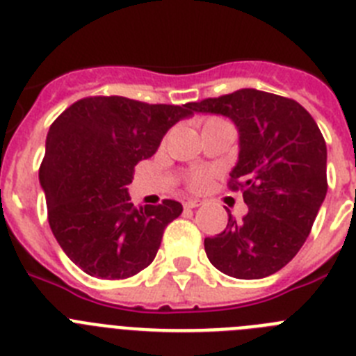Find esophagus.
I'll return each mask as SVG.
<instances>
[{
    "label": "esophagus",
    "instance_id": "1",
    "mask_svg": "<svg viewBox=\"0 0 356 356\" xmlns=\"http://www.w3.org/2000/svg\"><path fill=\"white\" fill-rule=\"evenodd\" d=\"M185 209H197V207H201V201L200 200H187L184 203Z\"/></svg>",
    "mask_w": 356,
    "mask_h": 356
}]
</instances>
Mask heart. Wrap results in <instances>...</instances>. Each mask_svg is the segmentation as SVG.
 <instances>
[{
  "instance_id": "1",
  "label": "heart",
  "mask_w": 356,
  "mask_h": 356,
  "mask_svg": "<svg viewBox=\"0 0 356 356\" xmlns=\"http://www.w3.org/2000/svg\"><path fill=\"white\" fill-rule=\"evenodd\" d=\"M207 180H209V176L205 175V172H196V175L191 178V187L193 188H201L203 185L207 184Z\"/></svg>"
}]
</instances>
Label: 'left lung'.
<instances>
[{
	"instance_id": "1",
	"label": "left lung",
	"mask_w": 356,
	"mask_h": 356,
	"mask_svg": "<svg viewBox=\"0 0 356 356\" xmlns=\"http://www.w3.org/2000/svg\"><path fill=\"white\" fill-rule=\"evenodd\" d=\"M193 110L225 115L237 127L229 188H241L250 209L238 222L228 212L225 232L205 238L207 257L234 278L275 275L301 250L326 197L323 134L300 103L257 89L209 97Z\"/></svg>"
}]
</instances>
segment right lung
Listing matches in <instances>:
<instances>
[{
  "mask_svg": "<svg viewBox=\"0 0 356 356\" xmlns=\"http://www.w3.org/2000/svg\"><path fill=\"white\" fill-rule=\"evenodd\" d=\"M193 103L147 105L122 96L83 97L49 127L39 180L56 242L81 271L130 278L156 257L163 229L184 207H134L128 185Z\"/></svg>",
  "mask_w": 356,
  "mask_h": 356,
  "instance_id": "add662e5",
  "label": "right lung"
}]
</instances>
